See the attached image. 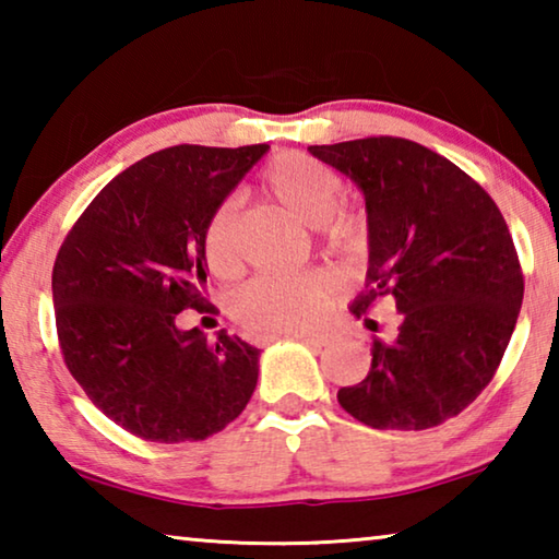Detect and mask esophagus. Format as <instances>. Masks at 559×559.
I'll use <instances>...</instances> for the list:
<instances>
[{
  "instance_id": "1",
  "label": "esophagus",
  "mask_w": 559,
  "mask_h": 559,
  "mask_svg": "<svg viewBox=\"0 0 559 559\" xmlns=\"http://www.w3.org/2000/svg\"><path fill=\"white\" fill-rule=\"evenodd\" d=\"M286 337L300 340V343H306L310 347H325L330 343L328 333H293V335H286ZM269 340H276V337H269Z\"/></svg>"
}]
</instances>
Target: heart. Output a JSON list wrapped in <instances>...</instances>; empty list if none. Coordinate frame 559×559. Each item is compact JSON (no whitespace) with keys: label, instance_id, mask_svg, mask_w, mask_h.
Instances as JSON below:
<instances>
[{"label":"heart","instance_id":"b5f03b06","mask_svg":"<svg viewBox=\"0 0 559 559\" xmlns=\"http://www.w3.org/2000/svg\"><path fill=\"white\" fill-rule=\"evenodd\" d=\"M263 192L286 206L298 219L316 224L328 249L357 257L365 246V219L340 206L345 185L335 169L302 153H281L263 167ZM204 261L214 273L229 276L239 266L236 246V204L226 200L214 206L202 236ZM335 293V281L325 271L263 273L236 290L234 316L257 333H298L323 313Z\"/></svg>","mask_w":559,"mask_h":559}]
</instances>
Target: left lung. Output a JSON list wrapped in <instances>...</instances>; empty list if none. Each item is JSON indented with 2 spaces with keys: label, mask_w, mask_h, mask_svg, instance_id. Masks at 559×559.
I'll use <instances>...</instances> for the list:
<instances>
[{
  "label": "left lung",
  "mask_w": 559,
  "mask_h": 559,
  "mask_svg": "<svg viewBox=\"0 0 559 559\" xmlns=\"http://www.w3.org/2000/svg\"><path fill=\"white\" fill-rule=\"evenodd\" d=\"M308 150L365 194L370 269L349 310L367 320L384 298L400 310L396 335L372 337L370 372L337 402L372 429L439 427L486 390L513 335L525 281L503 214L476 179L414 140Z\"/></svg>",
  "instance_id": "obj_1"
}]
</instances>
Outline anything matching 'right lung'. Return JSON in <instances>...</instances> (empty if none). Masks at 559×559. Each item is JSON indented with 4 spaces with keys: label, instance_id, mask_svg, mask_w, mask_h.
Returning a JSON list of instances; mask_svg holds the SVG:
<instances>
[{
    "label": "right lung",
    "instance_id": "1",
    "mask_svg": "<svg viewBox=\"0 0 559 559\" xmlns=\"http://www.w3.org/2000/svg\"><path fill=\"white\" fill-rule=\"evenodd\" d=\"M266 150H159L112 177L66 234L51 276L63 362L132 437L202 441L257 390V347L224 330L210 343L177 320L206 308V219Z\"/></svg>",
    "mask_w": 559,
    "mask_h": 559
}]
</instances>
